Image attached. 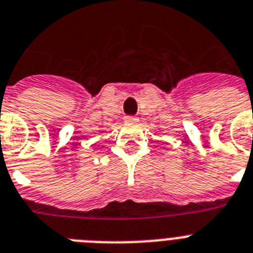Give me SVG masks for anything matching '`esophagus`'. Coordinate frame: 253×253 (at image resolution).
<instances>
[{"mask_svg": "<svg viewBox=\"0 0 253 253\" xmlns=\"http://www.w3.org/2000/svg\"><path fill=\"white\" fill-rule=\"evenodd\" d=\"M123 120H125V122L126 123H136L137 122V118L135 116H126L125 118H123Z\"/></svg>", "mask_w": 253, "mask_h": 253, "instance_id": "34e87169", "label": "esophagus"}]
</instances>
